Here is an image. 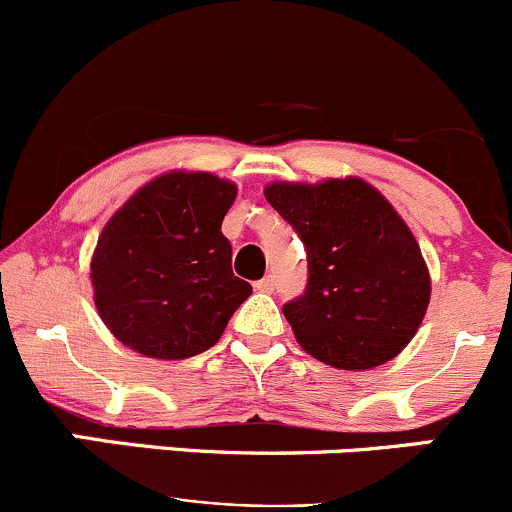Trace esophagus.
Returning <instances> with one entry per match:
<instances>
[{
    "instance_id": "esophagus-1",
    "label": "esophagus",
    "mask_w": 512,
    "mask_h": 512,
    "mask_svg": "<svg viewBox=\"0 0 512 512\" xmlns=\"http://www.w3.org/2000/svg\"><path fill=\"white\" fill-rule=\"evenodd\" d=\"M273 288H276V278L273 276H266V278H261V281H256V291L271 293Z\"/></svg>"
}]
</instances>
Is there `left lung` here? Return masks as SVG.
I'll use <instances>...</instances> for the list:
<instances>
[{
    "instance_id": "8db88e82",
    "label": "left lung",
    "mask_w": 512,
    "mask_h": 512,
    "mask_svg": "<svg viewBox=\"0 0 512 512\" xmlns=\"http://www.w3.org/2000/svg\"><path fill=\"white\" fill-rule=\"evenodd\" d=\"M266 199L298 234L308 283L283 305L308 355L370 370L407 347L429 305V271L392 204L362 179L271 184Z\"/></svg>"
}]
</instances>
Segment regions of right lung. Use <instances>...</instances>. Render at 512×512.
<instances>
[{
	"label": "right lung",
	"mask_w": 512,
	"mask_h": 512,
	"mask_svg": "<svg viewBox=\"0 0 512 512\" xmlns=\"http://www.w3.org/2000/svg\"><path fill=\"white\" fill-rule=\"evenodd\" d=\"M236 187L207 172L152 179L105 224L91 276L103 323L157 360L209 350L251 286L231 271L221 221Z\"/></svg>",
	"instance_id": "right-lung-1"
}]
</instances>
